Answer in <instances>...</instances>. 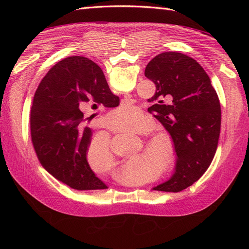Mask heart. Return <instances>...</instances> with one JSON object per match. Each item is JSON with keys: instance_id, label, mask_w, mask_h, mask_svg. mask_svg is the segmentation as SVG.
<instances>
[{"instance_id": "1", "label": "heart", "mask_w": 249, "mask_h": 249, "mask_svg": "<svg viewBox=\"0 0 249 249\" xmlns=\"http://www.w3.org/2000/svg\"><path fill=\"white\" fill-rule=\"evenodd\" d=\"M141 112L134 106H123L111 113L110 122H117L114 129L117 134L129 135L135 137H148L157 132V125L153 118L143 117L140 121ZM139 122H137V120ZM125 121V123H118ZM132 121V123H127ZM136 154L138 150H135ZM144 152L148 158L152 157L155 172L164 175L172 169L177 161V150L175 142L167 134H156L145 143ZM87 162L90 168L96 175H104L109 172L114 166V156H113L110 142L106 135H97L90 141L87 148ZM143 163L142 158H136L135 166L138 168Z\"/></svg>"}]
</instances>
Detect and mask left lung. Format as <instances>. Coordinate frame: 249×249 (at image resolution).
<instances>
[{
	"label": "left lung",
	"mask_w": 249,
	"mask_h": 249,
	"mask_svg": "<svg viewBox=\"0 0 249 249\" xmlns=\"http://www.w3.org/2000/svg\"><path fill=\"white\" fill-rule=\"evenodd\" d=\"M144 74L156 85L149 100L155 103L153 115L169 133L177 150L175 172L153 190L179 192L198 180L213 160L220 134V103L205 70L182 53L156 56Z\"/></svg>",
	"instance_id": "obj_1"
}]
</instances>
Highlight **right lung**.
Listing matches in <instances>:
<instances>
[{
    "label": "right lung",
    "instance_id": "right-lung-1",
    "mask_svg": "<svg viewBox=\"0 0 249 249\" xmlns=\"http://www.w3.org/2000/svg\"><path fill=\"white\" fill-rule=\"evenodd\" d=\"M117 107L101 67L73 56L55 64L37 88L30 117L33 146L42 166L76 190L106 189L87 162L92 131L80 110L84 104Z\"/></svg>",
    "mask_w": 249,
    "mask_h": 249
}]
</instances>
